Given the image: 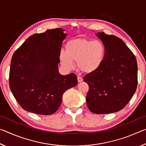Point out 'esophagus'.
Masks as SVG:
<instances>
[{"label": "esophagus", "mask_w": 146, "mask_h": 146, "mask_svg": "<svg viewBox=\"0 0 146 146\" xmlns=\"http://www.w3.org/2000/svg\"><path fill=\"white\" fill-rule=\"evenodd\" d=\"M77 80H78V82H80L83 80V79H82V77H81V76H77Z\"/></svg>", "instance_id": "obj_1"}]
</instances>
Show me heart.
<instances>
[{"label":"heart","instance_id":"heart-1","mask_svg":"<svg viewBox=\"0 0 146 146\" xmlns=\"http://www.w3.org/2000/svg\"><path fill=\"white\" fill-rule=\"evenodd\" d=\"M106 47L100 40H92L85 38H74L66 45V51L60 53L62 65L71 70L73 62H76L78 70L86 74L98 71L104 63Z\"/></svg>","mask_w":146,"mask_h":146}]
</instances>
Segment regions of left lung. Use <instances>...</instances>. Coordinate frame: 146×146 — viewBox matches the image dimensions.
<instances>
[{
    "mask_svg": "<svg viewBox=\"0 0 146 146\" xmlns=\"http://www.w3.org/2000/svg\"><path fill=\"white\" fill-rule=\"evenodd\" d=\"M106 47L104 63L88 74L86 103L91 112L108 114L118 111L131 99L137 86V63L134 54L122 39L104 32L96 33Z\"/></svg>",
    "mask_w": 146,
    "mask_h": 146,
    "instance_id": "8db88e82",
    "label": "left lung"
}]
</instances>
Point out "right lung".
Wrapping results in <instances>:
<instances>
[{"label": "right lung", "instance_id": "obj_1", "mask_svg": "<svg viewBox=\"0 0 146 146\" xmlns=\"http://www.w3.org/2000/svg\"><path fill=\"white\" fill-rule=\"evenodd\" d=\"M62 28L48 29L29 36L12 56L9 88L24 110L48 115L60 106L66 90L77 85L74 73L58 71L62 41L68 34Z\"/></svg>", "mask_w": 146, "mask_h": 146}]
</instances>
